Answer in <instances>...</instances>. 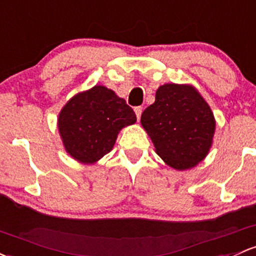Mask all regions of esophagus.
<instances>
[{
	"instance_id": "obj_1",
	"label": "esophagus",
	"mask_w": 256,
	"mask_h": 256,
	"mask_svg": "<svg viewBox=\"0 0 256 256\" xmlns=\"http://www.w3.org/2000/svg\"><path fill=\"white\" fill-rule=\"evenodd\" d=\"M135 112H136V118L137 120L141 119V114H142V106H136L135 108Z\"/></svg>"
}]
</instances>
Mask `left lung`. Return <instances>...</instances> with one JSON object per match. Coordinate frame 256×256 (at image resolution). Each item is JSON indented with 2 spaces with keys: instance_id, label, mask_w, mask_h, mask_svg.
<instances>
[{
  "instance_id": "left-lung-1",
  "label": "left lung",
  "mask_w": 256,
  "mask_h": 256,
  "mask_svg": "<svg viewBox=\"0 0 256 256\" xmlns=\"http://www.w3.org/2000/svg\"><path fill=\"white\" fill-rule=\"evenodd\" d=\"M141 124L157 154L178 170L192 168L206 157L216 126L200 93L192 86L174 83L158 88L154 103L142 112Z\"/></svg>"
}]
</instances>
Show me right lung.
<instances>
[{"label": "right lung", "mask_w": 256, "mask_h": 256, "mask_svg": "<svg viewBox=\"0 0 256 256\" xmlns=\"http://www.w3.org/2000/svg\"><path fill=\"white\" fill-rule=\"evenodd\" d=\"M135 122V112L125 99L96 86L62 108L58 131L70 156L82 163H94L112 150L121 128Z\"/></svg>", "instance_id": "obj_1"}]
</instances>
